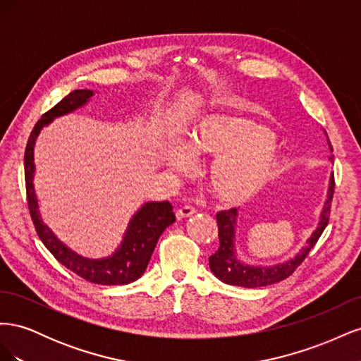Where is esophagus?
<instances>
[{
    "instance_id": "34e87169",
    "label": "esophagus",
    "mask_w": 361,
    "mask_h": 361,
    "mask_svg": "<svg viewBox=\"0 0 361 361\" xmlns=\"http://www.w3.org/2000/svg\"><path fill=\"white\" fill-rule=\"evenodd\" d=\"M195 212H197V209H195L194 206L183 204V206H180L176 209V218H178V220H182V218H188V216L194 215Z\"/></svg>"
}]
</instances>
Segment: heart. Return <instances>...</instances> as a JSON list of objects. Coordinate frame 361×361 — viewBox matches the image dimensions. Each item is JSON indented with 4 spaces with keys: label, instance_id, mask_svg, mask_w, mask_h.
<instances>
[{
    "label": "heart",
    "instance_id": "obj_1",
    "mask_svg": "<svg viewBox=\"0 0 361 361\" xmlns=\"http://www.w3.org/2000/svg\"><path fill=\"white\" fill-rule=\"evenodd\" d=\"M191 157H214L207 182L218 200L243 203L274 180L285 167L271 130L241 117L207 116L192 128L187 143ZM164 164L185 173L190 158L180 149L171 150Z\"/></svg>",
    "mask_w": 361,
    "mask_h": 361
}]
</instances>
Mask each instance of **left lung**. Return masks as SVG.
I'll return each mask as SVG.
<instances>
[{
    "instance_id": "left-lung-1",
    "label": "left lung",
    "mask_w": 361,
    "mask_h": 361,
    "mask_svg": "<svg viewBox=\"0 0 361 361\" xmlns=\"http://www.w3.org/2000/svg\"><path fill=\"white\" fill-rule=\"evenodd\" d=\"M330 150L333 152V146L329 140ZM333 161V157L330 158ZM334 194V174L330 178V188L326 194V200L321 214V220L316 231L309 238L307 245L301 248L300 253L293 259L285 262V264L272 265V267H251L239 262L235 256V228H236V209L221 211L216 214L218 224V239H220V247L212 256H209V268L216 279H220L226 285L243 286V288H260L274 285L292 276V272L297 269L304 259L307 257L310 250L318 243L319 236L325 231L326 224L330 220L331 212V200Z\"/></svg>"
}]
</instances>
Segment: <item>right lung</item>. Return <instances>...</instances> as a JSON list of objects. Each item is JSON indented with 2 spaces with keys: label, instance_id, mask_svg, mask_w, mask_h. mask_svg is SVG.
Here are the masks:
<instances>
[{
  "label": "right lung",
  "instance_id": "right-lung-1",
  "mask_svg": "<svg viewBox=\"0 0 361 361\" xmlns=\"http://www.w3.org/2000/svg\"><path fill=\"white\" fill-rule=\"evenodd\" d=\"M92 96V90H73L66 97H63L56 106H52L48 113L43 114L35 129L31 130L24 157L28 209L40 241L61 265L84 280L96 283V285H128V283H133L143 276L159 236L170 224L176 221V216L173 214V206L169 202L146 203L133 216L126 228L123 241L113 256L105 259H87L76 255L75 251L59 241V238L51 232V228L47 224H43L39 214L35 185H32V178H35V145L42 128L48 125L54 117L68 114L78 106H82Z\"/></svg>",
  "mask_w": 361,
  "mask_h": 361
}]
</instances>
